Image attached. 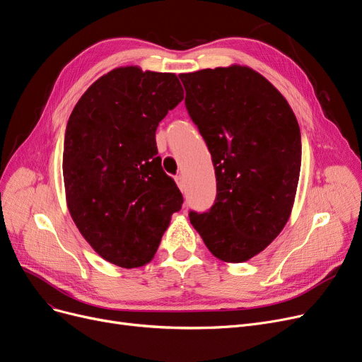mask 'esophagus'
Masks as SVG:
<instances>
[{
  "label": "esophagus",
  "mask_w": 362,
  "mask_h": 362,
  "mask_svg": "<svg viewBox=\"0 0 362 362\" xmlns=\"http://www.w3.org/2000/svg\"><path fill=\"white\" fill-rule=\"evenodd\" d=\"M176 183H177V186H179V189L183 192L185 191V179H183V176H177L176 177Z\"/></svg>",
  "instance_id": "esophagus-1"
}]
</instances>
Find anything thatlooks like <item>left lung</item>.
I'll return each mask as SVG.
<instances>
[{
    "label": "left lung",
    "mask_w": 362,
    "mask_h": 362,
    "mask_svg": "<svg viewBox=\"0 0 362 362\" xmlns=\"http://www.w3.org/2000/svg\"><path fill=\"white\" fill-rule=\"evenodd\" d=\"M185 105L206 140L217 197L189 213L210 253L243 263L287 225L300 176V129L287 99L248 66L180 74Z\"/></svg>",
    "instance_id": "1"
}]
</instances>
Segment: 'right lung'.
Returning <instances> with one entry per match:
<instances>
[{
    "label": "right lung",
    "mask_w": 362,
    "mask_h": 362,
    "mask_svg": "<svg viewBox=\"0 0 362 362\" xmlns=\"http://www.w3.org/2000/svg\"><path fill=\"white\" fill-rule=\"evenodd\" d=\"M182 100L176 74L119 66L94 81L69 117L62 163L66 206L91 248L119 268L153 259L183 204L155 140Z\"/></svg>",
    "instance_id": "add662e5"
}]
</instances>
